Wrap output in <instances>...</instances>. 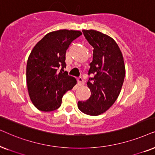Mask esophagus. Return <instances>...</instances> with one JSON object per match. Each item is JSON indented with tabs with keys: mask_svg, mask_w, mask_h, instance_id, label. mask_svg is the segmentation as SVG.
Wrapping results in <instances>:
<instances>
[{
	"mask_svg": "<svg viewBox=\"0 0 155 155\" xmlns=\"http://www.w3.org/2000/svg\"><path fill=\"white\" fill-rule=\"evenodd\" d=\"M77 81H78V85L79 86H83L84 85V84H85V81H84V80L82 79L81 77H79V79H77Z\"/></svg>",
	"mask_w": 155,
	"mask_h": 155,
	"instance_id": "obj_1",
	"label": "esophagus"
}]
</instances>
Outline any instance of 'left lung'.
Listing matches in <instances>:
<instances>
[{"label":"left lung","mask_w":155,"mask_h":155,"mask_svg":"<svg viewBox=\"0 0 155 155\" xmlns=\"http://www.w3.org/2000/svg\"><path fill=\"white\" fill-rule=\"evenodd\" d=\"M82 32L94 47L88 75L94 76L87 82L90 98L78 102V108L85 114L96 116L106 112L116 101L124 81L125 67L122 52L112 38L94 30Z\"/></svg>","instance_id":"8db88e82"}]
</instances>
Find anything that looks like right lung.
<instances>
[{"label":"right lung","instance_id":"1","mask_svg":"<svg viewBox=\"0 0 155 155\" xmlns=\"http://www.w3.org/2000/svg\"><path fill=\"white\" fill-rule=\"evenodd\" d=\"M81 35L77 30L54 31L47 34L32 49L27 62L26 81L31 101L38 110H57L65 93L76 84L75 78L68 75L64 69L67 66V49Z\"/></svg>","mask_w":155,"mask_h":155}]
</instances>
